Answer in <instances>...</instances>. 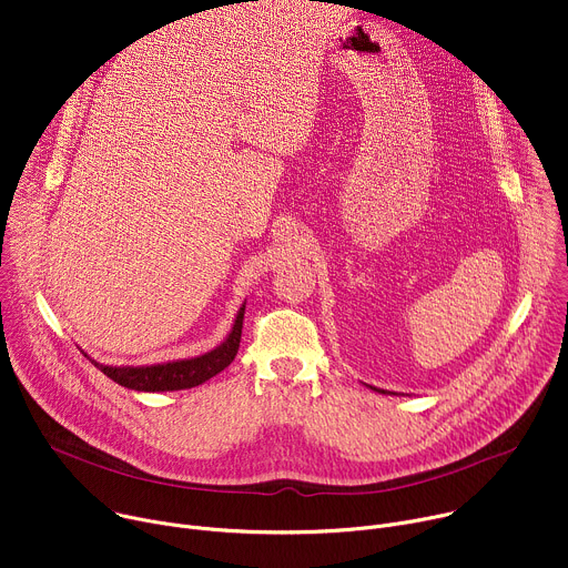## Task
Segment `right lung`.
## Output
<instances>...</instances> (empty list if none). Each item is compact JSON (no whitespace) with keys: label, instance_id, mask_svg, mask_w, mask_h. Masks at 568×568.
<instances>
[{"label":"right lung","instance_id":"1","mask_svg":"<svg viewBox=\"0 0 568 568\" xmlns=\"http://www.w3.org/2000/svg\"><path fill=\"white\" fill-rule=\"evenodd\" d=\"M242 316H245V305L240 307L233 323V331L229 333L226 342L202 357L156 364V366H123V368L119 366L116 368V366H103L99 362H94V366L116 384L134 390L154 393V390H180V388L197 386L211 379L213 375H217L220 371H224L237 355L240 335H242Z\"/></svg>","mask_w":568,"mask_h":568}]
</instances>
